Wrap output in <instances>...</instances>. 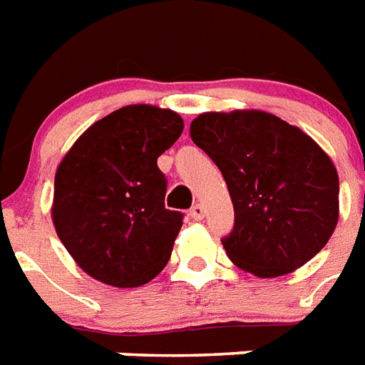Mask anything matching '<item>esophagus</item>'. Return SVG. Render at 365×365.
Masks as SVG:
<instances>
[{"mask_svg": "<svg viewBox=\"0 0 365 365\" xmlns=\"http://www.w3.org/2000/svg\"><path fill=\"white\" fill-rule=\"evenodd\" d=\"M203 215H205V211H203V205H201V203H196V205L190 209V217L194 218V220H201Z\"/></svg>", "mask_w": 365, "mask_h": 365, "instance_id": "1", "label": "esophagus"}]
</instances>
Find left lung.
<instances>
[{
	"instance_id": "left-lung-1",
	"label": "left lung",
	"mask_w": 365,
	"mask_h": 365,
	"mask_svg": "<svg viewBox=\"0 0 365 365\" xmlns=\"http://www.w3.org/2000/svg\"><path fill=\"white\" fill-rule=\"evenodd\" d=\"M192 141L220 169L233 203L230 260L256 277H279L322 250L339 217V177L299 128L262 113H203Z\"/></svg>"
}]
</instances>
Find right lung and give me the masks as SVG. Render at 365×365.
<instances>
[{"label": "right lung", "mask_w": 365, "mask_h": 365, "mask_svg": "<svg viewBox=\"0 0 365 365\" xmlns=\"http://www.w3.org/2000/svg\"><path fill=\"white\" fill-rule=\"evenodd\" d=\"M182 128L173 110L128 105L92 124L62 160L52 220L90 277L130 288L165 267L185 215L165 209L158 156Z\"/></svg>", "instance_id": "add662e5"}]
</instances>
